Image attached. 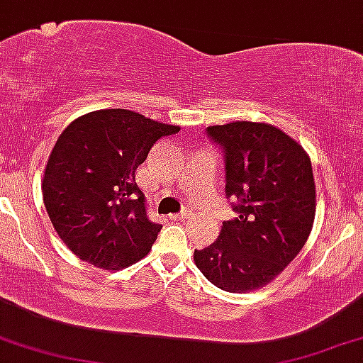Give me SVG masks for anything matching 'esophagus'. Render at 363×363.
Segmentation results:
<instances>
[{"label":"esophagus","instance_id":"obj_1","mask_svg":"<svg viewBox=\"0 0 363 363\" xmlns=\"http://www.w3.org/2000/svg\"><path fill=\"white\" fill-rule=\"evenodd\" d=\"M191 216V211L189 209H186V211H182V213H177V214H171L169 216V218L172 219V221H184V219H187Z\"/></svg>","mask_w":363,"mask_h":363}]
</instances>
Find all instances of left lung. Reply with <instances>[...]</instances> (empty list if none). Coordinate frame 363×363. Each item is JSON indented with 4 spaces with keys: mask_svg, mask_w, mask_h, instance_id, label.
Masks as SVG:
<instances>
[{
    "mask_svg": "<svg viewBox=\"0 0 363 363\" xmlns=\"http://www.w3.org/2000/svg\"><path fill=\"white\" fill-rule=\"evenodd\" d=\"M224 149L226 194L238 197V218L223 223L194 263L214 286L255 291L296 258L315 221L311 160L298 142L266 122L236 121L208 127Z\"/></svg>",
    "mask_w": 363,
    "mask_h": 363,
    "instance_id": "1",
    "label": "left lung"
}]
</instances>
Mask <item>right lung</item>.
<instances>
[{
  "mask_svg": "<svg viewBox=\"0 0 363 363\" xmlns=\"http://www.w3.org/2000/svg\"><path fill=\"white\" fill-rule=\"evenodd\" d=\"M179 130L125 108L95 110L68 123L48 157L41 192L73 255L113 272L149 253L162 226L147 218L135 171L155 140Z\"/></svg>",
  "mask_w": 363,
  "mask_h": 363,
  "instance_id": "add662e5",
  "label": "right lung"
}]
</instances>
